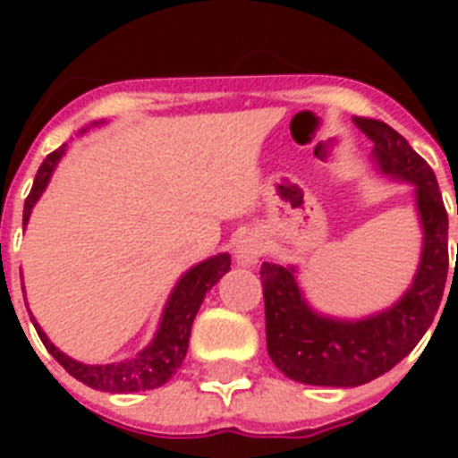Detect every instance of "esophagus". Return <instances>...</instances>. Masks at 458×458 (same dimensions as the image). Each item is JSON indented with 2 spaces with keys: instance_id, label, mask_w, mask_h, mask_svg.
<instances>
[{
  "instance_id": "esophagus-1",
  "label": "esophagus",
  "mask_w": 458,
  "mask_h": 458,
  "mask_svg": "<svg viewBox=\"0 0 458 458\" xmlns=\"http://www.w3.org/2000/svg\"><path fill=\"white\" fill-rule=\"evenodd\" d=\"M264 254V244L257 235H244L235 247V259L240 266H254Z\"/></svg>"
}]
</instances>
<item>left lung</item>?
<instances>
[{"label":"left lung","instance_id":"obj_1","mask_svg":"<svg viewBox=\"0 0 458 458\" xmlns=\"http://www.w3.org/2000/svg\"><path fill=\"white\" fill-rule=\"evenodd\" d=\"M359 128L373 142L377 171L406 180L416 190L423 251L404 297L390 309L359 320L313 311L297 285V268L264 261L261 285L268 356L280 373L304 385L356 387L394 369L430 327L447 283L449 221L433 168L383 121L359 118Z\"/></svg>","mask_w":458,"mask_h":458}]
</instances>
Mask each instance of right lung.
Segmentation results:
<instances>
[{
	"instance_id": "1",
	"label": "right lung",
	"mask_w": 458,
	"mask_h": 458,
	"mask_svg": "<svg viewBox=\"0 0 458 458\" xmlns=\"http://www.w3.org/2000/svg\"><path fill=\"white\" fill-rule=\"evenodd\" d=\"M66 152V145L59 147L56 152H52L45 158V164L39 165L32 190L25 199L23 208V225L30 218V211L35 207V201L39 199V194L45 192L47 182L52 178V171L59 164V158ZM230 271V257L228 254H218L211 257L201 264L192 266L190 271L178 280V285L173 287L171 297L165 301L164 316L158 323V330L154 335V340L147 344L138 356L125 359L118 363H104V366H89V363H81L66 356L64 352L54 347L49 337L42 333V327L32 320V326L38 330L39 340L47 347V352L64 366V369L81 380L92 390L102 392H145L157 390L161 385H165L175 376V370L180 369V363L187 354V344H190V330H192V320L199 311L201 301L207 297V293L218 283V280Z\"/></svg>"
}]
</instances>
